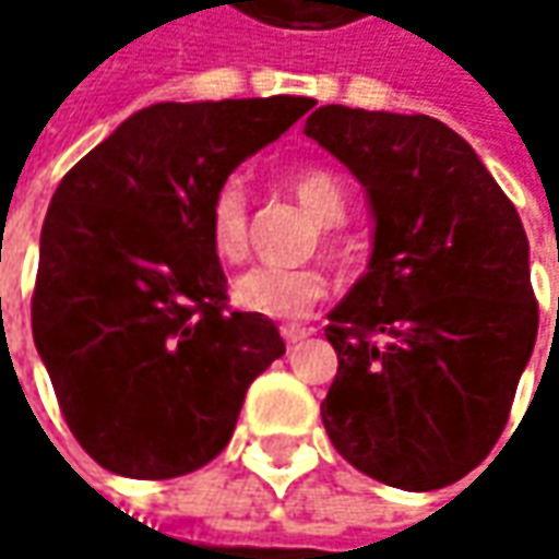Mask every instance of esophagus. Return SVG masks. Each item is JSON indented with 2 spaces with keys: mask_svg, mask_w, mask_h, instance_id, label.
<instances>
[{
  "mask_svg": "<svg viewBox=\"0 0 559 559\" xmlns=\"http://www.w3.org/2000/svg\"><path fill=\"white\" fill-rule=\"evenodd\" d=\"M280 333H283V338H286L289 345H295V342L308 338L311 330H308V326H301V323H283V326H280Z\"/></svg>",
  "mask_w": 559,
  "mask_h": 559,
  "instance_id": "esophagus-1",
  "label": "esophagus"
}]
</instances>
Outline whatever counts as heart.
I'll use <instances>...</instances> for the list:
<instances>
[{
  "label": "heart",
  "instance_id": "1",
  "mask_svg": "<svg viewBox=\"0 0 559 559\" xmlns=\"http://www.w3.org/2000/svg\"><path fill=\"white\" fill-rule=\"evenodd\" d=\"M298 202L326 224V242L335 246V224L348 211V189L326 167H301L292 174ZM207 242L224 264L248 258V195L239 180H224L207 204ZM330 292V276L313 264L305 267H254L233 283V301L248 313L292 320L305 317Z\"/></svg>",
  "mask_w": 559,
  "mask_h": 559
}]
</instances>
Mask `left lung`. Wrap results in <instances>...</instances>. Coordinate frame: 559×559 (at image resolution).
<instances>
[{"label": "left lung", "mask_w": 559, "mask_h": 559, "mask_svg": "<svg viewBox=\"0 0 559 559\" xmlns=\"http://www.w3.org/2000/svg\"><path fill=\"white\" fill-rule=\"evenodd\" d=\"M305 133L367 186L376 217L370 270L326 326L338 355L326 436L376 483H457L501 439L535 348L523 221L429 115L326 105Z\"/></svg>", "instance_id": "obj_1"}]
</instances>
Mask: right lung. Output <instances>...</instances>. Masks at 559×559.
I'll list each match as a JSON object with an SVG mask.
<instances>
[{
  "label": "right lung",
  "instance_id": "obj_1",
  "mask_svg": "<svg viewBox=\"0 0 559 559\" xmlns=\"http://www.w3.org/2000/svg\"><path fill=\"white\" fill-rule=\"evenodd\" d=\"M313 98L158 102L64 174L39 236L31 323L80 448L130 479H174L226 448L248 385L286 345L229 311L207 242L217 186Z\"/></svg>",
  "mask_w": 559,
  "mask_h": 559
}]
</instances>
